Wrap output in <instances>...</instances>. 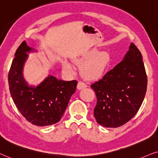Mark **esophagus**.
Here are the masks:
<instances>
[{
	"label": "esophagus",
	"instance_id": "1",
	"mask_svg": "<svg viewBox=\"0 0 158 158\" xmlns=\"http://www.w3.org/2000/svg\"><path fill=\"white\" fill-rule=\"evenodd\" d=\"M87 86H86V85L84 82H82V81H79L77 84V89H84V88H85Z\"/></svg>",
	"mask_w": 158,
	"mask_h": 158
}]
</instances>
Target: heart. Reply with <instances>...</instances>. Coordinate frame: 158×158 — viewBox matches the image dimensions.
Returning a JSON list of instances; mask_svg holds the SVG:
<instances>
[{"mask_svg":"<svg viewBox=\"0 0 158 158\" xmlns=\"http://www.w3.org/2000/svg\"><path fill=\"white\" fill-rule=\"evenodd\" d=\"M79 66L84 65L81 69V75L87 80H96L102 77L108 69L110 62V55L107 52H100L93 50L75 59ZM63 68L69 73H74V68L70 63H63Z\"/></svg>","mask_w":158,"mask_h":158,"instance_id":"obj_1","label":"heart"}]
</instances>
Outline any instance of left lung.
I'll use <instances>...</instances> for the list:
<instances>
[{"label":"left lung","mask_w":158,"mask_h":158,"mask_svg":"<svg viewBox=\"0 0 158 158\" xmlns=\"http://www.w3.org/2000/svg\"><path fill=\"white\" fill-rule=\"evenodd\" d=\"M147 86L142 54L131 43L123 60L90 86L97 97V122L105 127L117 128L129 121L142 106Z\"/></svg>","instance_id":"left-lung-1"}]
</instances>
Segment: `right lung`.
I'll return each mask as SVG.
<instances>
[{"mask_svg":"<svg viewBox=\"0 0 158 158\" xmlns=\"http://www.w3.org/2000/svg\"><path fill=\"white\" fill-rule=\"evenodd\" d=\"M30 51L34 50L25 41L16 50L8 77L10 95L21 114L31 123L40 127L55 124L64 115L77 81L59 80L50 75L37 87L29 86L22 72L27 52Z\"/></svg>","mask_w":158,"mask_h":158,"instance_id":"1","label":"right lung"}]
</instances>
